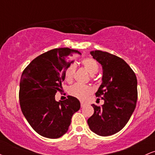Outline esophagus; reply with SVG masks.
Masks as SVG:
<instances>
[{
	"label": "esophagus",
	"mask_w": 155,
	"mask_h": 155,
	"mask_svg": "<svg viewBox=\"0 0 155 155\" xmlns=\"http://www.w3.org/2000/svg\"><path fill=\"white\" fill-rule=\"evenodd\" d=\"M85 106V104L84 102H81V108H83V107H84Z\"/></svg>",
	"instance_id": "esophagus-1"
}]
</instances>
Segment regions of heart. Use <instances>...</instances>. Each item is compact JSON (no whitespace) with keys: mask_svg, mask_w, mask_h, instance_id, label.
Segmentation results:
<instances>
[{"mask_svg":"<svg viewBox=\"0 0 155 155\" xmlns=\"http://www.w3.org/2000/svg\"><path fill=\"white\" fill-rule=\"evenodd\" d=\"M81 64L83 65L84 68L87 70L89 74L91 76H94L98 72L99 67L97 65V62L95 60L90 58H84L82 61ZM76 71V66L74 65H71L70 66L68 67L65 72V79L68 81H71L74 78V73ZM69 94L71 95L76 98L79 100L84 101L93 92V90L91 87L88 85H82L80 84H75L72 85L69 88Z\"/></svg>","mask_w":155,"mask_h":155,"instance_id":"b5f03b06","label":"heart"}]
</instances>
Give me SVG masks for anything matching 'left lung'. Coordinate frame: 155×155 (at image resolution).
<instances>
[{
    "mask_svg": "<svg viewBox=\"0 0 155 155\" xmlns=\"http://www.w3.org/2000/svg\"><path fill=\"white\" fill-rule=\"evenodd\" d=\"M90 54L102 66V83L95 95L104 104H92L94 114L87 123L98 136H111L125 126L136 108V76L128 64L116 55L100 50L91 51Z\"/></svg>",
    "mask_w": 155,
    "mask_h": 155,
    "instance_id": "obj_1",
    "label": "left lung"
}]
</instances>
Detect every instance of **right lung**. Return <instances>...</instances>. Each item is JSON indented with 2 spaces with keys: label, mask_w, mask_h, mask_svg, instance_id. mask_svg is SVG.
<instances>
[{
  "label": "right lung",
  "mask_w": 155,
  "mask_h": 155,
  "mask_svg": "<svg viewBox=\"0 0 155 155\" xmlns=\"http://www.w3.org/2000/svg\"><path fill=\"white\" fill-rule=\"evenodd\" d=\"M81 52L69 48L51 49L31 62L21 76L19 99L22 114L33 130L41 136L58 138L67 133L72 116L80 102L73 96L56 101L57 91L63 90L65 72L74 63L69 58Z\"/></svg>",
  "instance_id": "1"
}]
</instances>
